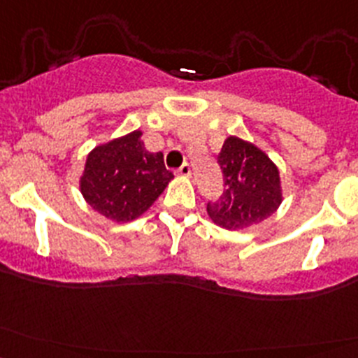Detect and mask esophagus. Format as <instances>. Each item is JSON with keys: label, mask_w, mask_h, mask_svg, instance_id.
<instances>
[{"label": "esophagus", "mask_w": 358, "mask_h": 358, "mask_svg": "<svg viewBox=\"0 0 358 358\" xmlns=\"http://www.w3.org/2000/svg\"><path fill=\"white\" fill-rule=\"evenodd\" d=\"M190 173H192V169H190V164H189V162H183V164L180 166V169H178V175L180 176H190Z\"/></svg>", "instance_id": "esophagus-1"}]
</instances>
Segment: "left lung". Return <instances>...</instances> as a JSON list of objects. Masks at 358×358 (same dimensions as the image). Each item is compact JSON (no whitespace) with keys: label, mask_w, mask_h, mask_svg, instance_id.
Masks as SVG:
<instances>
[{"label":"left lung","mask_w":358,"mask_h":358,"mask_svg":"<svg viewBox=\"0 0 358 358\" xmlns=\"http://www.w3.org/2000/svg\"><path fill=\"white\" fill-rule=\"evenodd\" d=\"M223 194L208 202V215L218 227L243 230L272 216L282 202L279 169L255 143L229 136L218 154Z\"/></svg>","instance_id":"1"}]
</instances>
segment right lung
I'll return each mask as SVG.
<instances>
[{"mask_svg": "<svg viewBox=\"0 0 358 358\" xmlns=\"http://www.w3.org/2000/svg\"><path fill=\"white\" fill-rule=\"evenodd\" d=\"M171 178L162 152H149L142 131L136 129L88 154L79 189L95 211L112 222L126 223L142 216Z\"/></svg>", "mask_w": 358, "mask_h": 358, "instance_id": "right-lung-1", "label": "right lung"}]
</instances>
